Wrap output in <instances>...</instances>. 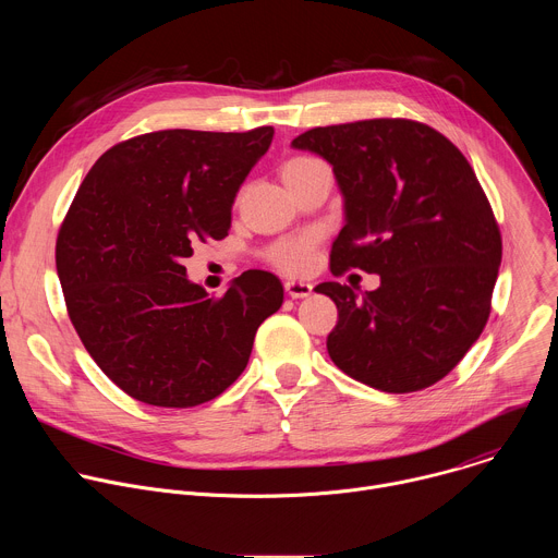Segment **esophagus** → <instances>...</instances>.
I'll return each instance as SVG.
<instances>
[{
  "instance_id": "1",
  "label": "esophagus",
  "mask_w": 558,
  "mask_h": 558,
  "mask_svg": "<svg viewBox=\"0 0 558 558\" xmlns=\"http://www.w3.org/2000/svg\"><path fill=\"white\" fill-rule=\"evenodd\" d=\"M284 291L287 295H291L293 300L298 298H308L313 293V284L311 282H304V280H287L284 282Z\"/></svg>"
}]
</instances>
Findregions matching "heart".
Returning a JSON list of instances; mask_svg holds the SVG:
<instances>
[{"label":"heart","instance_id":"obj_1","mask_svg":"<svg viewBox=\"0 0 558 558\" xmlns=\"http://www.w3.org/2000/svg\"><path fill=\"white\" fill-rule=\"evenodd\" d=\"M315 166H320V161H315L311 156H293L282 166L280 174L287 185L304 177L308 170ZM315 245H317V233L315 231H302L293 235H284L280 241L271 243L267 247V260L284 271V274H304L311 269L313 258H315Z\"/></svg>","mask_w":558,"mask_h":558}]
</instances>
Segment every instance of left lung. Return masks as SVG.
I'll return each mask as SVG.
<instances>
[{"label":"left lung","mask_w":558,"mask_h":558,"mask_svg":"<svg viewBox=\"0 0 558 558\" xmlns=\"http://www.w3.org/2000/svg\"><path fill=\"white\" fill-rule=\"evenodd\" d=\"M291 145L331 163L344 198L333 276H379L362 298L315 287L338 306L331 360L384 392L433 386L482 336L501 265L499 225L465 156L409 119L313 128Z\"/></svg>","instance_id":"8db88e82"}]
</instances>
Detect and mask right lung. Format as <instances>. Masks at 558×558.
<instances>
[{"label":"right lung","instance_id":"right-lung-1","mask_svg":"<svg viewBox=\"0 0 558 558\" xmlns=\"http://www.w3.org/2000/svg\"><path fill=\"white\" fill-rule=\"evenodd\" d=\"M271 138V125L141 134L110 147L78 187L57 235L59 282L86 351L134 400H214L282 306L269 271L250 269L214 298L183 267L198 241L227 235L233 198Z\"/></svg>","mask_w":558,"mask_h":558}]
</instances>
